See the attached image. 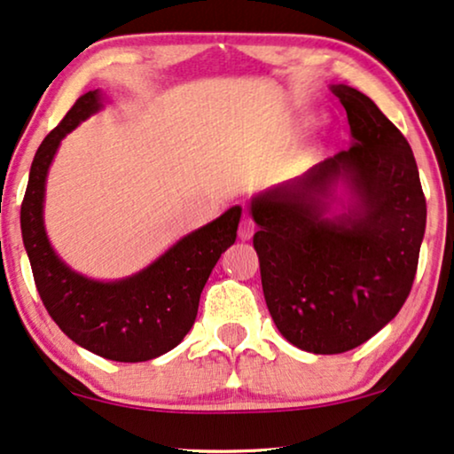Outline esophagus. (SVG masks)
I'll return each mask as SVG.
<instances>
[{
  "label": "esophagus",
  "mask_w": 454,
  "mask_h": 454,
  "mask_svg": "<svg viewBox=\"0 0 454 454\" xmlns=\"http://www.w3.org/2000/svg\"><path fill=\"white\" fill-rule=\"evenodd\" d=\"M254 221H253V216H248V215H244L242 216V221H239V227H238V236L242 238V239H250L253 238V233H254Z\"/></svg>",
  "instance_id": "1"
}]
</instances>
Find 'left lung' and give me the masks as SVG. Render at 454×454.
Listing matches in <instances>:
<instances>
[{"instance_id":"1","label":"left lung","mask_w":454,"mask_h":454,"mask_svg":"<svg viewBox=\"0 0 454 454\" xmlns=\"http://www.w3.org/2000/svg\"><path fill=\"white\" fill-rule=\"evenodd\" d=\"M351 143L299 181L253 201V244L279 333L311 354H343L394 320L411 294L427 206L415 155L398 128L356 88L333 86ZM340 171L358 195L351 215L323 218Z\"/></svg>"}]
</instances>
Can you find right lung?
Wrapping results in <instances>:
<instances>
[{"label": "right lung", "instance_id": "1", "mask_svg": "<svg viewBox=\"0 0 454 454\" xmlns=\"http://www.w3.org/2000/svg\"><path fill=\"white\" fill-rule=\"evenodd\" d=\"M98 109V92H86L39 145L20 204L22 242L42 303L67 337L107 360H153L175 349L192 330L210 271L236 242L242 208H229L184 236L147 270L121 282H94L73 273L46 238L43 187L65 134Z\"/></svg>", "mask_w": 454, "mask_h": 454}]
</instances>
